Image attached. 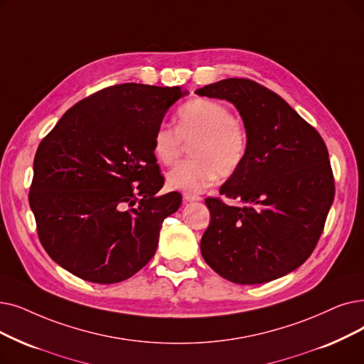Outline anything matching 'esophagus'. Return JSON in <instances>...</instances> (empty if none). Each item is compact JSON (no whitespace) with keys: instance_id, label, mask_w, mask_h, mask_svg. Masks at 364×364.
<instances>
[{"instance_id":"1","label":"esophagus","mask_w":364,"mask_h":364,"mask_svg":"<svg viewBox=\"0 0 364 364\" xmlns=\"http://www.w3.org/2000/svg\"><path fill=\"white\" fill-rule=\"evenodd\" d=\"M183 199H184V202H196V200H200L202 198L200 196H198V195H193V193H184L183 195Z\"/></svg>"}]
</instances>
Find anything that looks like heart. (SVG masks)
<instances>
[{"instance_id":"obj_1","label":"heart","mask_w":364,"mask_h":364,"mask_svg":"<svg viewBox=\"0 0 364 364\" xmlns=\"http://www.w3.org/2000/svg\"><path fill=\"white\" fill-rule=\"evenodd\" d=\"M192 144V159L168 173V184L177 191L198 193L211 186L217 177L229 178L244 165L250 138L242 119L220 101L195 98L183 104L176 116V128L161 124L154 131L151 150L156 161L176 165Z\"/></svg>"}]
</instances>
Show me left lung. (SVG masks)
<instances>
[{
	"mask_svg": "<svg viewBox=\"0 0 364 364\" xmlns=\"http://www.w3.org/2000/svg\"><path fill=\"white\" fill-rule=\"evenodd\" d=\"M230 101L247 126L241 169L207 198L211 221L200 240L203 260L236 284H262L308 260L335 198V177L318 131L279 95L250 78H226L196 90Z\"/></svg>",
	"mask_w": 364,
	"mask_h": 364,
	"instance_id": "1",
	"label": "left lung"
}]
</instances>
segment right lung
I'll list each match as a JSON object with an SVG mask.
<instances>
[{"label":"right lung","mask_w":364,"mask_h":364,"mask_svg":"<svg viewBox=\"0 0 364 364\" xmlns=\"http://www.w3.org/2000/svg\"><path fill=\"white\" fill-rule=\"evenodd\" d=\"M184 93L180 86H108L71 107L41 139L29 207L43 248L73 275L114 284L154 256L181 195H157L165 178L153 135Z\"/></svg>","instance_id":"1"}]
</instances>
